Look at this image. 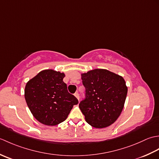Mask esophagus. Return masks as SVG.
I'll return each mask as SVG.
<instances>
[{
  "instance_id": "1",
  "label": "esophagus",
  "mask_w": 159,
  "mask_h": 159,
  "mask_svg": "<svg viewBox=\"0 0 159 159\" xmlns=\"http://www.w3.org/2000/svg\"><path fill=\"white\" fill-rule=\"evenodd\" d=\"M74 96H75V97L76 98L79 100V94L78 92H76L75 93H74Z\"/></svg>"
}]
</instances>
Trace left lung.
<instances>
[{
	"label": "left lung",
	"mask_w": 159,
	"mask_h": 159,
	"mask_svg": "<svg viewBox=\"0 0 159 159\" xmlns=\"http://www.w3.org/2000/svg\"><path fill=\"white\" fill-rule=\"evenodd\" d=\"M85 98L79 108L91 126L102 128L113 124L122 111L128 88L122 77L110 71L96 69L82 74Z\"/></svg>",
	"instance_id": "1"
}]
</instances>
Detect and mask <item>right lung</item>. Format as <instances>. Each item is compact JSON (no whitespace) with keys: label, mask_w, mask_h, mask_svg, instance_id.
I'll use <instances>...</instances> for the list:
<instances>
[{"label":"right lung","mask_w":159,"mask_h":159,"mask_svg":"<svg viewBox=\"0 0 159 159\" xmlns=\"http://www.w3.org/2000/svg\"><path fill=\"white\" fill-rule=\"evenodd\" d=\"M65 74L52 70L40 72L26 83L25 97L26 104L37 120L47 126L63 122L72 107L79 103L68 92L63 81Z\"/></svg>","instance_id":"add662e5"}]
</instances>
